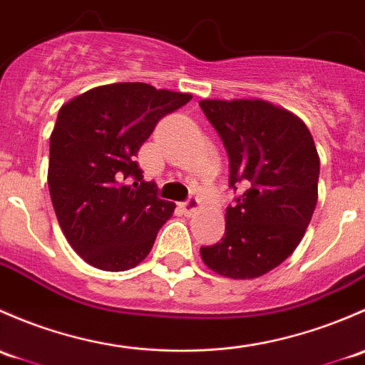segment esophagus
<instances>
[{
    "instance_id": "1",
    "label": "esophagus",
    "mask_w": 365,
    "mask_h": 365,
    "mask_svg": "<svg viewBox=\"0 0 365 365\" xmlns=\"http://www.w3.org/2000/svg\"><path fill=\"white\" fill-rule=\"evenodd\" d=\"M181 209L186 216H193V214L200 209V200H198L197 197H190L184 204H181Z\"/></svg>"
}]
</instances>
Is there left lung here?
<instances>
[{"label":"left lung","instance_id":"obj_1","mask_svg":"<svg viewBox=\"0 0 365 365\" xmlns=\"http://www.w3.org/2000/svg\"><path fill=\"white\" fill-rule=\"evenodd\" d=\"M198 105L228 153V182L244 186L227 207L221 242L200 247V257L220 276L255 279L283 264L306 234L320 156L311 131L287 108L257 98Z\"/></svg>","mask_w":365,"mask_h":365}]
</instances>
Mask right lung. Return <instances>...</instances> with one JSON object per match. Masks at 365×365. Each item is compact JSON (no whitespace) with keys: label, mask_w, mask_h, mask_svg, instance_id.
Instances as JSON below:
<instances>
[{"label":"right lung","mask_w":365,"mask_h":365,"mask_svg":"<svg viewBox=\"0 0 365 365\" xmlns=\"http://www.w3.org/2000/svg\"><path fill=\"white\" fill-rule=\"evenodd\" d=\"M187 93L144 82L93 88L59 108L51 135L48 191L75 253L96 269H133L151 251L175 204L161 200L135 161L163 115Z\"/></svg>","instance_id":"right-lung-1"}]
</instances>
